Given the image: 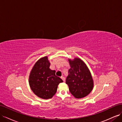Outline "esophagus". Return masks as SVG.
I'll list each match as a JSON object with an SVG mask.
<instances>
[{"instance_id": "34e87169", "label": "esophagus", "mask_w": 122, "mask_h": 122, "mask_svg": "<svg viewBox=\"0 0 122 122\" xmlns=\"http://www.w3.org/2000/svg\"><path fill=\"white\" fill-rule=\"evenodd\" d=\"M61 78L62 79V81H65V78L64 77H63V76H61Z\"/></svg>"}]
</instances>
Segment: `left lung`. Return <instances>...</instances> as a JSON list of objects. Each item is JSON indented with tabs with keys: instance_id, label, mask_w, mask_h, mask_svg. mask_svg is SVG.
I'll use <instances>...</instances> for the list:
<instances>
[{
	"instance_id": "1",
	"label": "left lung",
	"mask_w": 122,
	"mask_h": 122,
	"mask_svg": "<svg viewBox=\"0 0 122 122\" xmlns=\"http://www.w3.org/2000/svg\"><path fill=\"white\" fill-rule=\"evenodd\" d=\"M70 68L66 80L69 91L77 98L86 97L92 91L93 81L90 72L84 62L75 58L73 61L69 60Z\"/></svg>"
}]
</instances>
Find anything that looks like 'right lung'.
I'll return each instance as SVG.
<instances>
[{
	"label": "right lung",
	"instance_id": "add662e5",
	"mask_svg": "<svg viewBox=\"0 0 122 122\" xmlns=\"http://www.w3.org/2000/svg\"><path fill=\"white\" fill-rule=\"evenodd\" d=\"M48 57L39 60L34 65L29 77V85L33 93L43 99L53 97L58 84L62 80L55 75V71L50 69Z\"/></svg>",
	"mask_w": 122,
	"mask_h": 122
}]
</instances>
